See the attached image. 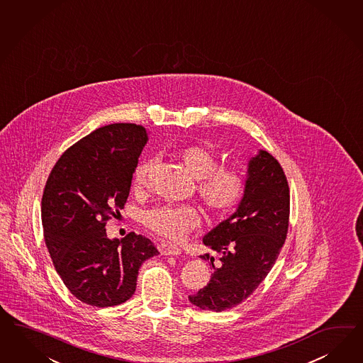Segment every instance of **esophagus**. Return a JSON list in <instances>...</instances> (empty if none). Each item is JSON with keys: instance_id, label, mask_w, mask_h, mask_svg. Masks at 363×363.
Wrapping results in <instances>:
<instances>
[{"instance_id": "esophagus-1", "label": "esophagus", "mask_w": 363, "mask_h": 363, "mask_svg": "<svg viewBox=\"0 0 363 363\" xmlns=\"http://www.w3.org/2000/svg\"><path fill=\"white\" fill-rule=\"evenodd\" d=\"M157 249L162 255L164 256H179L182 255V249L177 247V245H172V244H167V242H162L157 245Z\"/></svg>"}]
</instances>
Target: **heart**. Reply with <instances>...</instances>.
Listing matches in <instances>:
<instances>
[{"mask_svg":"<svg viewBox=\"0 0 363 363\" xmlns=\"http://www.w3.org/2000/svg\"><path fill=\"white\" fill-rule=\"evenodd\" d=\"M177 157L188 174L197 180V194L204 206L216 216H225L238 207L245 195L247 179L238 168H221L218 156L206 145L180 148ZM152 160L140 162L134 171L135 188L147 183ZM147 228L169 241H182L200 225V215L191 206H159L143 215Z\"/></svg>","mask_w":363,"mask_h":363,"instance_id":"heart-1","label":"heart"}]
</instances>
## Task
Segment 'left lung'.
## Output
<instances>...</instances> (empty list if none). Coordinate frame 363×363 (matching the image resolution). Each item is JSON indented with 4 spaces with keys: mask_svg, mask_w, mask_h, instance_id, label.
Returning <instances> with one entry per match:
<instances>
[{
    "mask_svg": "<svg viewBox=\"0 0 363 363\" xmlns=\"http://www.w3.org/2000/svg\"><path fill=\"white\" fill-rule=\"evenodd\" d=\"M288 180L280 163L259 150L248 163L247 189L236 212L208 232L203 242L213 273L203 289L188 298L203 311L235 308L257 289L280 255L289 227Z\"/></svg>",
    "mask_w": 363,
    "mask_h": 363,
    "instance_id": "left-lung-1",
    "label": "left lung"
}]
</instances>
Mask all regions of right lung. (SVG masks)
<instances>
[{"label": "right lung", "mask_w": 363, "mask_h": 363, "mask_svg": "<svg viewBox=\"0 0 363 363\" xmlns=\"http://www.w3.org/2000/svg\"><path fill=\"white\" fill-rule=\"evenodd\" d=\"M148 140L143 125L96 128L58 159L42 196L48 250L66 288L87 305L123 303L145 259L159 255L150 238H108L106 221L125 207L138 159Z\"/></svg>", "instance_id": "add662e5"}]
</instances>
